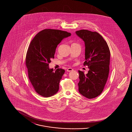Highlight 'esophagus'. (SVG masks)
<instances>
[{
	"label": "esophagus",
	"mask_w": 132,
	"mask_h": 132,
	"mask_svg": "<svg viewBox=\"0 0 132 132\" xmlns=\"http://www.w3.org/2000/svg\"><path fill=\"white\" fill-rule=\"evenodd\" d=\"M73 71V69L71 68H69L67 70V72H71V71Z\"/></svg>",
	"instance_id": "obj_1"
}]
</instances>
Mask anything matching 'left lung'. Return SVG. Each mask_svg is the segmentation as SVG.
<instances>
[{
	"label": "left lung",
	"mask_w": 132,
	"mask_h": 132,
	"mask_svg": "<svg viewBox=\"0 0 132 132\" xmlns=\"http://www.w3.org/2000/svg\"><path fill=\"white\" fill-rule=\"evenodd\" d=\"M76 35L83 40L85 45L84 65L89 69L88 74L78 71L80 94L88 99L98 96L103 90L109 72L110 52L106 41L96 31L81 30Z\"/></svg>",
	"instance_id": "8db88e82"
}]
</instances>
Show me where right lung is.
<instances>
[{
  "label": "right lung",
  "mask_w": 132,
  "mask_h": 132,
  "mask_svg": "<svg viewBox=\"0 0 132 132\" xmlns=\"http://www.w3.org/2000/svg\"><path fill=\"white\" fill-rule=\"evenodd\" d=\"M71 34L59 30L44 29L35 36L29 45L26 58L29 79L35 91L45 97L58 92L59 82L65 73L62 69L54 72L49 68L57 45Z\"/></svg>",
  "instance_id": "obj_1"
}]
</instances>
